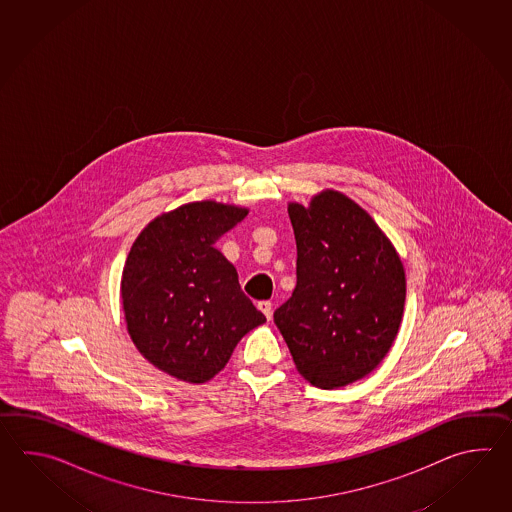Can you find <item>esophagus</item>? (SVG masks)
<instances>
[{
  "label": "esophagus",
  "mask_w": 512,
  "mask_h": 512,
  "mask_svg": "<svg viewBox=\"0 0 512 512\" xmlns=\"http://www.w3.org/2000/svg\"><path fill=\"white\" fill-rule=\"evenodd\" d=\"M258 309H260L261 313L265 315L267 320H271L272 318V304L269 300H263V302H258Z\"/></svg>",
  "instance_id": "34e87169"
}]
</instances>
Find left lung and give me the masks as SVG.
<instances>
[{
    "label": "left lung",
    "instance_id": "obj_1",
    "mask_svg": "<svg viewBox=\"0 0 512 512\" xmlns=\"http://www.w3.org/2000/svg\"><path fill=\"white\" fill-rule=\"evenodd\" d=\"M296 240V287L274 311L305 381L335 390L360 381L388 355L406 298L403 261L364 208L338 190L309 207L287 205Z\"/></svg>",
    "mask_w": 512,
    "mask_h": 512
}]
</instances>
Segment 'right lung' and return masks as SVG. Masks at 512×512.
Returning <instances> with one entry per match:
<instances>
[{
  "instance_id": "add662e5",
  "label": "right lung",
  "mask_w": 512,
  "mask_h": 512,
  "mask_svg": "<svg viewBox=\"0 0 512 512\" xmlns=\"http://www.w3.org/2000/svg\"><path fill=\"white\" fill-rule=\"evenodd\" d=\"M247 214L212 199L186 203L152 219L131 245L120 280L128 333L144 359L179 381L214 379L265 322L214 247Z\"/></svg>"
}]
</instances>
